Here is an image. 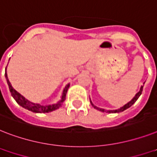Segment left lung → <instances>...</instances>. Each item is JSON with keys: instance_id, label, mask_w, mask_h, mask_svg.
<instances>
[{"instance_id": "8db88e82", "label": "left lung", "mask_w": 157, "mask_h": 157, "mask_svg": "<svg viewBox=\"0 0 157 157\" xmlns=\"http://www.w3.org/2000/svg\"><path fill=\"white\" fill-rule=\"evenodd\" d=\"M143 87H144V85H142V86H141L140 90V91H139L138 93H137V94H136V96L134 97L133 99H132V100L131 101H129V102H128V103H127L126 105H123V107H121L119 109H115V110H105V109H101V108L97 107V106H95V105H93V103H92V102H91V104H92V105H93V106H94V107L95 108V109H98V110H100V111L106 112V113H109V114H110V113H118V112H122V111H123V110H125V109H127V108L131 107V106H132V105H133L134 103L136 102V101H137V99L139 98V97L140 96L141 94H142Z\"/></svg>"}]
</instances>
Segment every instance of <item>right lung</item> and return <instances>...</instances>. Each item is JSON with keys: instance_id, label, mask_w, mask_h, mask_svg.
I'll return each mask as SVG.
<instances>
[{"instance_id": "add662e5", "label": "right lung", "mask_w": 157, "mask_h": 157, "mask_svg": "<svg viewBox=\"0 0 157 157\" xmlns=\"http://www.w3.org/2000/svg\"><path fill=\"white\" fill-rule=\"evenodd\" d=\"M6 80H7V83H8L9 88H10V91L11 93V95L13 96V98L15 99L17 104L24 107L25 109H28V110H30V111L34 112V113H48V112L53 111L55 109H57L59 106L61 105V103L63 102V101L65 100L66 94H67V91L69 88V84H67V85L64 88L63 90V95H62V100L60 101H59L57 104H53V105H42L40 104H36V103H33L29 101L28 100L24 98L23 96H21V94L17 93L16 90L12 87V85L10 84V81H9L8 76H7V73H6Z\"/></svg>"}]
</instances>
